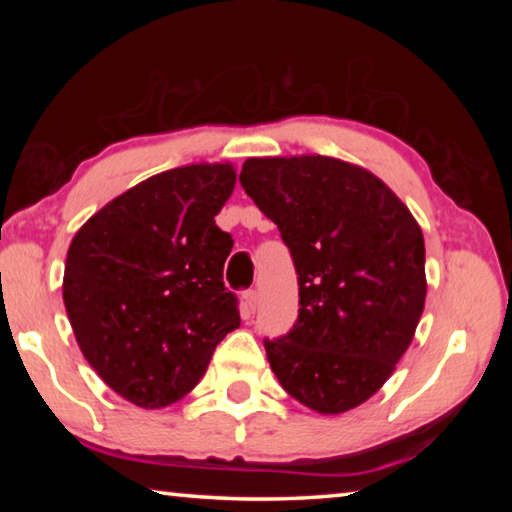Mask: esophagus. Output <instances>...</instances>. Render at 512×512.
<instances>
[{
    "label": "esophagus",
    "instance_id": "1",
    "mask_svg": "<svg viewBox=\"0 0 512 512\" xmlns=\"http://www.w3.org/2000/svg\"><path fill=\"white\" fill-rule=\"evenodd\" d=\"M241 300H244V309L248 311V314H253L255 307H257V291H253V289L244 291V293H241Z\"/></svg>",
    "mask_w": 512,
    "mask_h": 512
}]
</instances>
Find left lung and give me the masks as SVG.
<instances>
[{"instance_id":"8db88e82","label":"left lung","mask_w":512,"mask_h":512,"mask_svg":"<svg viewBox=\"0 0 512 512\" xmlns=\"http://www.w3.org/2000/svg\"><path fill=\"white\" fill-rule=\"evenodd\" d=\"M239 183L298 273V320L264 339L284 391L318 413L350 411L393 375L420 323L424 239L370 171L327 155L250 158Z\"/></svg>"}]
</instances>
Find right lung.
Wrapping results in <instances>:
<instances>
[{
	"label": "right lung",
	"instance_id": "obj_1",
	"mask_svg": "<svg viewBox=\"0 0 512 512\" xmlns=\"http://www.w3.org/2000/svg\"><path fill=\"white\" fill-rule=\"evenodd\" d=\"M232 164H189L128 189L67 250L63 300L83 357L124 400L162 409L205 375L239 302L223 284L232 237L214 216Z\"/></svg>",
	"mask_w": 512,
	"mask_h": 512
}]
</instances>
